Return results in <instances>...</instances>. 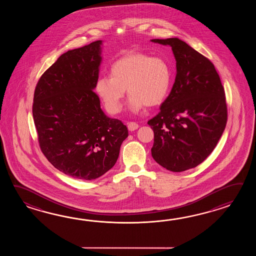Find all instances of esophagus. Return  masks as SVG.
<instances>
[{
    "mask_svg": "<svg viewBox=\"0 0 256 256\" xmlns=\"http://www.w3.org/2000/svg\"><path fill=\"white\" fill-rule=\"evenodd\" d=\"M138 128H139V126H138L136 122H130L128 124V130H130V132L137 130Z\"/></svg>",
    "mask_w": 256,
    "mask_h": 256,
    "instance_id": "obj_1",
    "label": "esophagus"
}]
</instances>
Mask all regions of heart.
<instances>
[{
  "instance_id": "obj_1",
  "label": "heart",
  "mask_w": 256,
  "mask_h": 256,
  "mask_svg": "<svg viewBox=\"0 0 256 256\" xmlns=\"http://www.w3.org/2000/svg\"><path fill=\"white\" fill-rule=\"evenodd\" d=\"M110 73V76H100L96 80L95 92L112 114L122 109L126 90L130 96L129 109L137 114L146 106L162 104L172 82L171 70L166 60L139 52L116 60Z\"/></svg>"
}]
</instances>
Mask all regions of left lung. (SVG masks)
<instances>
[{
    "mask_svg": "<svg viewBox=\"0 0 256 256\" xmlns=\"http://www.w3.org/2000/svg\"><path fill=\"white\" fill-rule=\"evenodd\" d=\"M170 46L176 66L174 85L160 112L148 120L154 130L151 152L172 172L196 168L210 154L227 122L226 98L212 63L178 38L152 39Z\"/></svg>",
    "mask_w": 256,
    "mask_h": 256,
    "instance_id": "left-lung-1",
    "label": "left lung"
}]
</instances>
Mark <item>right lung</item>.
Here are the masks:
<instances>
[{
  "instance_id": "add662e5",
  "label": "right lung",
  "mask_w": 256,
  "mask_h": 256,
  "mask_svg": "<svg viewBox=\"0 0 256 256\" xmlns=\"http://www.w3.org/2000/svg\"><path fill=\"white\" fill-rule=\"evenodd\" d=\"M98 40L61 54L34 95L40 148L54 168L74 178H98L114 166L128 130L110 118L93 92L102 63Z\"/></svg>"
}]
</instances>
